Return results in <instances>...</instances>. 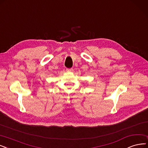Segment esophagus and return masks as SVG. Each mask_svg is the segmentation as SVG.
<instances>
[{"mask_svg":"<svg viewBox=\"0 0 148 148\" xmlns=\"http://www.w3.org/2000/svg\"><path fill=\"white\" fill-rule=\"evenodd\" d=\"M66 70H67V72H72L73 71V69H66Z\"/></svg>","mask_w":148,"mask_h":148,"instance_id":"1","label":"esophagus"}]
</instances>
